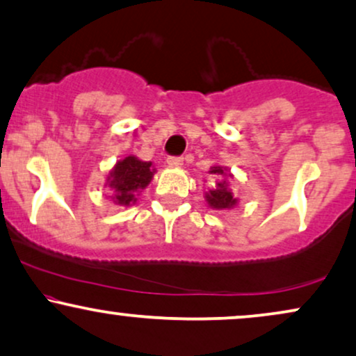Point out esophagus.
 <instances>
[{
    "mask_svg": "<svg viewBox=\"0 0 356 356\" xmlns=\"http://www.w3.org/2000/svg\"><path fill=\"white\" fill-rule=\"evenodd\" d=\"M182 162H184V159H182V157H179V156H169V157H167V164H169V167H181Z\"/></svg>",
    "mask_w": 356,
    "mask_h": 356,
    "instance_id": "1",
    "label": "esophagus"
}]
</instances>
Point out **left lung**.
I'll return each instance as SVG.
<instances>
[{"instance_id":"left-lung-1","label":"left lung","mask_w":356,"mask_h":356,"mask_svg":"<svg viewBox=\"0 0 356 356\" xmlns=\"http://www.w3.org/2000/svg\"><path fill=\"white\" fill-rule=\"evenodd\" d=\"M211 174H217V175H224V169L222 167H213L211 170ZM207 202L211 207L213 209H230L237 204V199L232 195V192L227 189L225 182H219L217 184V189L211 191L207 194Z\"/></svg>"}]
</instances>
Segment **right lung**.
Masks as SVG:
<instances>
[{
  "instance_id": "1",
  "label": "right lung",
  "mask_w": 356,
  "mask_h": 356,
  "mask_svg": "<svg viewBox=\"0 0 356 356\" xmlns=\"http://www.w3.org/2000/svg\"><path fill=\"white\" fill-rule=\"evenodd\" d=\"M151 162L139 161L134 156L126 157L114 165L108 186L114 189L113 199L115 204L129 205L136 202V192L144 189L152 181L154 169H151Z\"/></svg>"
}]
</instances>
